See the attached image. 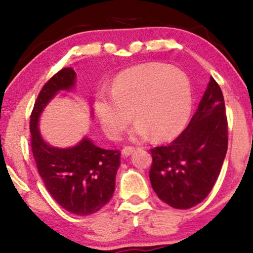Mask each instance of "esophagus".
I'll list each match as a JSON object with an SVG mask.
<instances>
[{"mask_svg":"<svg viewBox=\"0 0 253 253\" xmlns=\"http://www.w3.org/2000/svg\"><path fill=\"white\" fill-rule=\"evenodd\" d=\"M133 151H134V147H132V146H126L122 150V155H124V157H129V155L132 153Z\"/></svg>","mask_w":253,"mask_h":253,"instance_id":"1","label":"esophagus"}]
</instances>
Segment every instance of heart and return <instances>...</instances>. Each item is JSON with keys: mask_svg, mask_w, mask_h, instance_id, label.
<instances>
[{"mask_svg": "<svg viewBox=\"0 0 253 253\" xmlns=\"http://www.w3.org/2000/svg\"><path fill=\"white\" fill-rule=\"evenodd\" d=\"M190 83L183 72L162 63L132 67L117 75L109 92H100L95 113L107 136L117 139L132 120V140L151 136L166 140L177 136L191 110Z\"/></svg>", "mask_w": 253, "mask_h": 253, "instance_id": "1", "label": "heart"}]
</instances>
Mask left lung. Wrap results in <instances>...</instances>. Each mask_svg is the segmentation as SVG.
Instances as JSON below:
<instances>
[{
	"label": "left lung",
	"instance_id": "left-lung-1",
	"mask_svg": "<svg viewBox=\"0 0 253 253\" xmlns=\"http://www.w3.org/2000/svg\"><path fill=\"white\" fill-rule=\"evenodd\" d=\"M228 148L223 94L211 77L198 109L185 130L167 146L151 150L152 188L162 202L178 210L202 203L212 191Z\"/></svg>",
	"mask_w": 253,
	"mask_h": 253
}]
</instances>
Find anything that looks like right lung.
<instances>
[{
    "mask_svg": "<svg viewBox=\"0 0 253 253\" xmlns=\"http://www.w3.org/2000/svg\"><path fill=\"white\" fill-rule=\"evenodd\" d=\"M75 83L76 72L64 68L41 88L31 114V147L39 175L55 202L72 214L89 215L112 199L121 152L95 146L87 137L74 147H53L38 127L47 103L58 91H70Z\"/></svg>",
    "mask_w": 253,
    "mask_h": 253,
    "instance_id": "1",
    "label": "right lung"
}]
</instances>
